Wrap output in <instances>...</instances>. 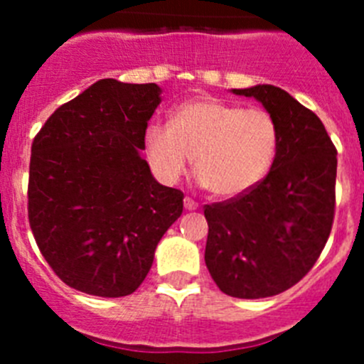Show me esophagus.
Segmentation results:
<instances>
[{
    "label": "esophagus",
    "mask_w": 364,
    "mask_h": 364,
    "mask_svg": "<svg viewBox=\"0 0 364 364\" xmlns=\"http://www.w3.org/2000/svg\"><path fill=\"white\" fill-rule=\"evenodd\" d=\"M184 208L188 211H195V210H198V204L195 200H193V198H189V197H186L184 198Z\"/></svg>",
    "instance_id": "34e87169"
}]
</instances>
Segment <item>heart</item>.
Returning <instances> with one entry per match:
<instances>
[{
  "instance_id": "obj_1",
  "label": "heart",
  "mask_w": 364,
  "mask_h": 364,
  "mask_svg": "<svg viewBox=\"0 0 364 364\" xmlns=\"http://www.w3.org/2000/svg\"><path fill=\"white\" fill-rule=\"evenodd\" d=\"M146 153L160 180L173 184L191 164L217 198L252 191L272 169L281 131L272 112L198 96L180 104L169 124L147 127Z\"/></svg>"
}]
</instances>
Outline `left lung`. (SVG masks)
<instances>
[{
  "instance_id": "1",
  "label": "left lung",
  "mask_w": 364,
  "mask_h": 364,
  "mask_svg": "<svg viewBox=\"0 0 364 364\" xmlns=\"http://www.w3.org/2000/svg\"><path fill=\"white\" fill-rule=\"evenodd\" d=\"M272 112L277 156L252 191L205 205L204 260L220 291L262 299L297 284L319 259L336 210L337 151L319 117L281 87L233 89Z\"/></svg>"
}]
</instances>
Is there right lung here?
Returning <instances> with one entry per match:
<instances>
[{
	"label": "right lung",
	"mask_w": 364,
	"mask_h": 364,
	"mask_svg": "<svg viewBox=\"0 0 364 364\" xmlns=\"http://www.w3.org/2000/svg\"><path fill=\"white\" fill-rule=\"evenodd\" d=\"M160 95L156 83L100 80L58 107L32 142L31 230L74 290L133 294L182 215L184 193L159 184L140 154Z\"/></svg>",
	"instance_id": "1"
}]
</instances>
